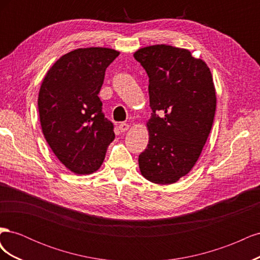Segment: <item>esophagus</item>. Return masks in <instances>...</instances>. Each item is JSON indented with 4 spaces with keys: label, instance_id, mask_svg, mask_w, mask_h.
Instances as JSON below:
<instances>
[{
    "label": "esophagus",
    "instance_id": "obj_1",
    "mask_svg": "<svg viewBox=\"0 0 260 260\" xmlns=\"http://www.w3.org/2000/svg\"><path fill=\"white\" fill-rule=\"evenodd\" d=\"M129 127H130V125H129L128 123L121 122V123L119 124V127H118V128H119V130H120L121 132H124V131H127V130L129 129Z\"/></svg>",
    "mask_w": 260,
    "mask_h": 260
}]
</instances>
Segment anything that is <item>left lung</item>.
Listing matches in <instances>:
<instances>
[{
    "mask_svg": "<svg viewBox=\"0 0 260 260\" xmlns=\"http://www.w3.org/2000/svg\"><path fill=\"white\" fill-rule=\"evenodd\" d=\"M148 76L149 140L139 156L142 176L171 184L198 161L216 112V91L205 61L190 51L158 44L133 54Z\"/></svg>",
    "mask_w": 260,
    "mask_h": 260,
    "instance_id": "obj_1",
    "label": "left lung"
}]
</instances>
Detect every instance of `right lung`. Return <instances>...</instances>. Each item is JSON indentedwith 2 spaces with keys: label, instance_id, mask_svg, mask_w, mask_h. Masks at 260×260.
Masks as SVG:
<instances>
[{
  "label": "right lung",
  "instance_id": "add662e5",
  "mask_svg": "<svg viewBox=\"0 0 260 260\" xmlns=\"http://www.w3.org/2000/svg\"><path fill=\"white\" fill-rule=\"evenodd\" d=\"M119 55L112 49H78L61 56L45 75L38 108L53 153L77 175L96 171L115 139L98 94L105 70Z\"/></svg>",
  "mask_w": 260,
  "mask_h": 260
}]
</instances>
